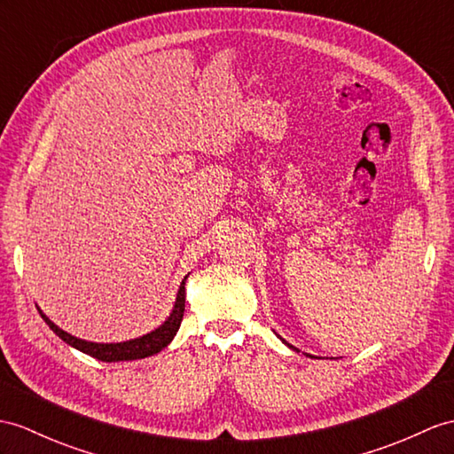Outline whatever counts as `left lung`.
<instances>
[{
  "label": "left lung",
  "mask_w": 454,
  "mask_h": 454,
  "mask_svg": "<svg viewBox=\"0 0 454 454\" xmlns=\"http://www.w3.org/2000/svg\"><path fill=\"white\" fill-rule=\"evenodd\" d=\"M285 345H289V342H285ZM289 347H291V348H293V350H296V348H294V347H293V345H289ZM308 356H310V358H312V355H308Z\"/></svg>",
  "instance_id": "1"
}]
</instances>
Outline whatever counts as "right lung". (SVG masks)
Segmentation results:
<instances>
[{
    "label": "right lung",
    "instance_id": "right-lung-1",
    "mask_svg": "<svg viewBox=\"0 0 454 454\" xmlns=\"http://www.w3.org/2000/svg\"><path fill=\"white\" fill-rule=\"evenodd\" d=\"M186 278H189V275H186ZM186 278L183 279V283L179 286V293H176V301H175L173 312L169 314V317L165 319V322L158 329L150 331V333L142 335L138 339L123 340V342H92V340L79 339V337L67 333V331L59 329L46 314L40 310L38 306L36 308H38V312H40L43 322L50 325V329L53 331L55 335H58L59 339H63L65 342H67V345L74 347L76 350L84 352V355L92 356V358H98V360H102V362L138 360V358H146V356H152V355H158L160 350H163L165 347L169 345V342L173 340V337L176 335V331H179L181 322H183V314H184V298H186L184 281H186Z\"/></svg>",
    "mask_w": 454,
    "mask_h": 454
}]
</instances>
